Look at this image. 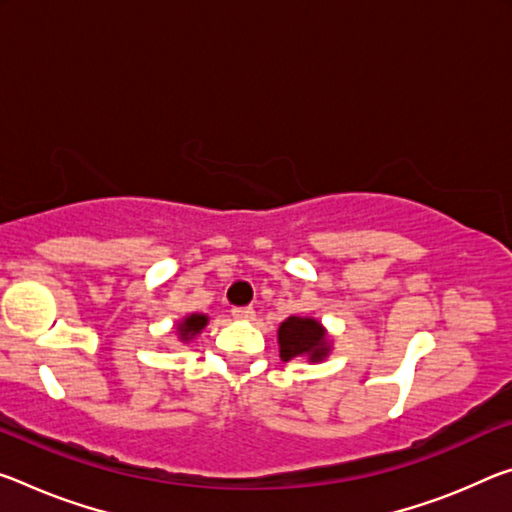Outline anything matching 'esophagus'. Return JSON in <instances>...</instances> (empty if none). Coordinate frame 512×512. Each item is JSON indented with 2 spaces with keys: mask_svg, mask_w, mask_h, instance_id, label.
<instances>
[{
  "mask_svg": "<svg viewBox=\"0 0 512 512\" xmlns=\"http://www.w3.org/2000/svg\"><path fill=\"white\" fill-rule=\"evenodd\" d=\"M232 316L237 321H253L255 319V310H253V307H234Z\"/></svg>",
  "mask_w": 512,
  "mask_h": 512,
  "instance_id": "1",
  "label": "esophagus"
}]
</instances>
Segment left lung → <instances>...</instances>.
I'll return each instance as SVG.
<instances>
[{
  "mask_svg": "<svg viewBox=\"0 0 512 512\" xmlns=\"http://www.w3.org/2000/svg\"><path fill=\"white\" fill-rule=\"evenodd\" d=\"M280 339V358L289 362L296 358H310L312 362H319L328 355V342L326 332H323L321 323L314 319H300V316H289L280 323L278 330Z\"/></svg>",
  "mask_w": 512,
  "mask_h": 512,
  "instance_id": "1",
  "label": "left lung"
}]
</instances>
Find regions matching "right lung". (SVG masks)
<instances>
[{
  "label": "right lung",
  "instance_id": "obj_1",
  "mask_svg": "<svg viewBox=\"0 0 512 512\" xmlns=\"http://www.w3.org/2000/svg\"><path fill=\"white\" fill-rule=\"evenodd\" d=\"M205 326H207V316L191 314L189 319H184V323L177 330H180V337L186 342V339H191L193 335H198V332L205 328Z\"/></svg>",
  "mask_w": 512,
  "mask_h": 512
}]
</instances>
